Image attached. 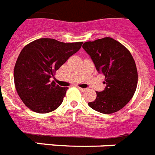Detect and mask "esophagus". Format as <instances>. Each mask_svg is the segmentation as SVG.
<instances>
[{"instance_id": "1", "label": "esophagus", "mask_w": 155, "mask_h": 155, "mask_svg": "<svg viewBox=\"0 0 155 155\" xmlns=\"http://www.w3.org/2000/svg\"><path fill=\"white\" fill-rule=\"evenodd\" d=\"M78 89H79V90H80V91H81V92H85V91H86V89H85V88L79 87Z\"/></svg>"}]
</instances>
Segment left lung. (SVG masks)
<instances>
[{
    "label": "left lung",
    "instance_id": "left-lung-1",
    "mask_svg": "<svg viewBox=\"0 0 155 155\" xmlns=\"http://www.w3.org/2000/svg\"><path fill=\"white\" fill-rule=\"evenodd\" d=\"M98 73L105 76L106 88L89 102L90 107L102 114H113L124 107L135 93L138 71L128 49L117 41L104 38L82 45Z\"/></svg>",
    "mask_w": 155,
    "mask_h": 155
}]
</instances>
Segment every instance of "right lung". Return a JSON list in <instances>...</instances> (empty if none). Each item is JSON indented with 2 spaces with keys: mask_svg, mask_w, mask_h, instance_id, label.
<instances>
[{
  "mask_svg": "<svg viewBox=\"0 0 155 155\" xmlns=\"http://www.w3.org/2000/svg\"><path fill=\"white\" fill-rule=\"evenodd\" d=\"M82 42L64 43L40 38L23 48L14 67V83L19 97L34 112L54 111L62 103L67 87L54 81L55 72L81 49Z\"/></svg>",
  "mask_w": 155,
  "mask_h": 155,
  "instance_id": "obj_1",
  "label": "right lung"
}]
</instances>
